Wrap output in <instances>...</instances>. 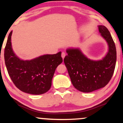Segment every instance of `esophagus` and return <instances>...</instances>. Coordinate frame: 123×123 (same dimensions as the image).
I'll use <instances>...</instances> for the list:
<instances>
[{
    "instance_id": "obj_1",
    "label": "esophagus",
    "mask_w": 123,
    "mask_h": 123,
    "mask_svg": "<svg viewBox=\"0 0 123 123\" xmlns=\"http://www.w3.org/2000/svg\"><path fill=\"white\" fill-rule=\"evenodd\" d=\"M65 55H66V54H65V52H62L61 57H62V58L63 60V59H64Z\"/></svg>"
}]
</instances>
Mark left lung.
I'll return each mask as SVG.
<instances>
[{
    "mask_svg": "<svg viewBox=\"0 0 123 123\" xmlns=\"http://www.w3.org/2000/svg\"><path fill=\"white\" fill-rule=\"evenodd\" d=\"M98 28L108 45V52L102 60H91L80 49L70 48L63 60L73 85L81 92H92L106 86L115 68L116 49L112 37L105 26L99 25Z\"/></svg>",
    "mask_w": 123,
    "mask_h": 123,
    "instance_id": "1",
    "label": "left lung"
}]
</instances>
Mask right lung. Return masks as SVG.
I'll use <instances>...</instances> for the list:
<instances>
[{
	"instance_id": "add662e5",
	"label": "right lung",
	"mask_w": 123,
	"mask_h": 123,
	"mask_svg": "<svg viewBox=\"0 0 123 123\" xmlns=\"http://www.w3.org/2000/svg\"><path fill=\"white\" fill-rule=\"evenodd\" d=\"M12 31L8 37L4 49V60L9 75L14 85L28 94L40 95L50 89L57 67L62 62L61 52L45 54L31 60H20L11 45Z\"/></svg>"
}]
</instances>
